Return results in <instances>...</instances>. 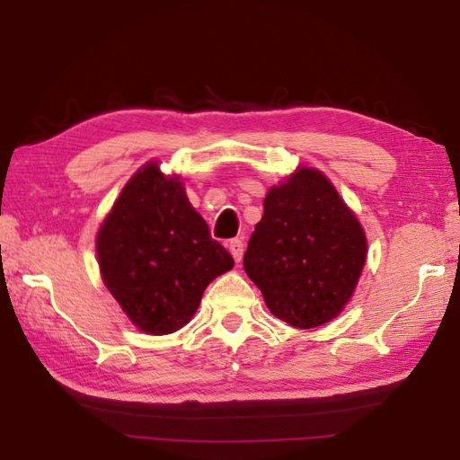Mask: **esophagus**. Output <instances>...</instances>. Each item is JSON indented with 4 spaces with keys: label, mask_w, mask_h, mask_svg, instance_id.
Here are the masks:
<instances>
[{
    "label": "esophagus",
    "mask_w": 460,
    "mask_h": 460,
    "mask_svg": "<svg viewBox=\"0 0 460 460\" xmlns=\"http://www.w3.org/2000/svg\"><path fill=\"white\" fill-rule=\"evenodd\" d=\"M228 250H230V254H232V258L236 260V261H240L242 260V256H243V242L242 240H230L228 242Z\"/></svg>",
    "instance_id": "esophagus-1"
}]
</instances>
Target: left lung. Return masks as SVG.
Here are the masks:
<instances>
[{
	"mask_svg": "<svg viewBox=\"0 0 460 460\" xmlns=\"http://www.w3.org/2000/svg\"><path fill=\"white\" fill-rule=\"evenodd\" d=\"M365 258V232L330 178L297 166L268 190L243 270L278 320L312 330L343 312Z\"/></svg>",
	"mask_w": 460,
	"mask_h": 460,
	"instance_id": "1",
	"label": "left lung"
}]
</instances>
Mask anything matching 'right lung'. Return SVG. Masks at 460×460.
<instances>
[{
  "instance_id": "right-lung-1",
  "label": "right lung",
  "mask_w": 460,
  "mask_h": 460,
  "mask_svg": "<svg viewBox=\"0 0 460 460\" xmlns=\"http://www.w3.org/2000/svg\"><path fill=\"white\" fill-rule=\"evenodd\" d=\"M101 278L140 332L166 335L192 320L206 286L234 260L210 238L178 174L148 161L130 176L97 232Z\"/></svg>"
}]
</instances>
